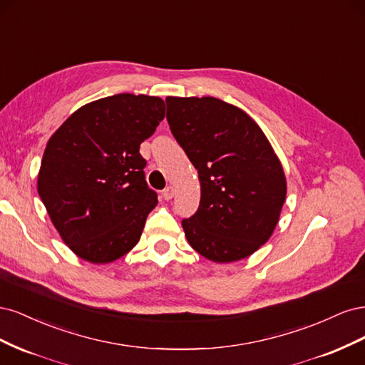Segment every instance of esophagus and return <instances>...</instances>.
<instances>
[{
	"label": "esophagus",
	"instance_id": "obj_1",
	"mask_svg": "<svg viewBox=\"0 0 365 365\" xmlns=\"http://www.w3.org/2000/svg\"><path fill=\"white\" fill-rule=\"evenodd\" d=\"M173 195H175V189L172 185H169V187H165V189L163 190V193H161V196H163V200H165V201H169V200H172L173 197Z\"/></svg>",
	"mask_w": 365,
	"mask_h": 365
}]
</instances>
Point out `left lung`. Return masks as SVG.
Here are the masks:
<instances>
[{"mask_svg": "<svg viewBox=\"0 0 365 365\" xmlns=\"http://www.w3.org/2000/svg\"><path fill=\"white\" fill-rule=\"evenodd\" d=\"M168 121L201 181L187 240L208 260L245 259L267 242L286 197L280 160L247 113L216 97H168Z\"/></svg>", "mask_w": 365, "mask_h": 365, "instance_id": "left-lung-1", "label": "left lung"}]
</instances>
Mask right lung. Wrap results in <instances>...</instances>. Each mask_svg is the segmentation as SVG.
<instances>
[{"label": "right lung", "mask_w": 365, "mask_h": 365, "mask_svg": "<svg viewBox=\"0 0 365 365\" xmlns=\"http://www.w3.org/2000/svg\"><path fill=\"white\" fill-rule=\"evenodd\" d=\"M160 97L121 93L71 114L43 152L38 193L71 251L108 263L134 248L157 192L140 145L164 118Z\"/></svg>", "instance_id": "1"}]
</instances>
